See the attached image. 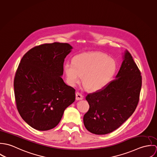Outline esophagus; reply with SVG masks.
Instances as JSON below:
<instances>
[{
	"label": "esophagus",
	"instance_id": "esophagus-1",
	"mask_svg": "<svg viewBox=\"0 0 157 157\" xmlns=\"http://www.w3.org/2000/svg\"><path fill=\"white\" fill-rule=\"evenodd\" d=\"M75 99L76 100H83V96L78 92H77L75 93Z\"/></svg>",
	"mask_w": 157,
	"mask_h": 157
}]
</instances>
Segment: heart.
I'll return each mask as SVG.
<instances>
[{
    "mask_svg": "<svg viewBox=\"0 0 157 157\" xmlns=\"http://www.w3.org/2000/svg\"><path fill=\"white\" fill-rule=\"evenodd\" d=\"M115 61L105 53L93 51L75 55L72 63L63 65L67 84L71 86L78 83L82 76L84 86L90 91L105 88L112 81L117 71Z\"/></svg>",
    "mask_w": 157,
    "mask_h": 157,
    "instance_id": "obj_1",
    "label": "heart"
}]
</instances>
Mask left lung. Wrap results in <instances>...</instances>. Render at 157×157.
Returning <instances> with one entry per match:
<instances>
[{
    "label": "left lung",
    "instance_id": "obj_1",
    "mask_svg": "<svg viewBox=\"0 0 157 157\" xmlns=\"http://www.w3.org/2000/svg\"><path fill=\"white\" fill-rule=\"evenodd\" d=\"M141 84V72L126 50L115 79L105 88L86 97L90 105L83 117L86 129L94 134L105 135L118 129L134 112Z\"/></svg>",
    "mask_w": 157,
    "mask_h": 157
}]
</instances>
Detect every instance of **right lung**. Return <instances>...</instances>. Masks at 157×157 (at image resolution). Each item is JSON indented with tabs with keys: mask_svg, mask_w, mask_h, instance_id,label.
<instances>
[{
	"mask_svg": "<svg viewBox=\"0 0 157 157\" xmlns=\"http://www.w3.org/2000/svg\"><path fill=\"white\" fill-rule=\"evenodd\" d=\"M72 47L54 42L35 46L22 57L14 80L17 110L33 128L48 131L60 121L75 99V90L62 76L63 63Z\"/></svg>",
	"mask_w": 157,
	"mask_h": 157,
	"instance_id": "add662e5",
	"label": "right lung"
}]
</instances>
